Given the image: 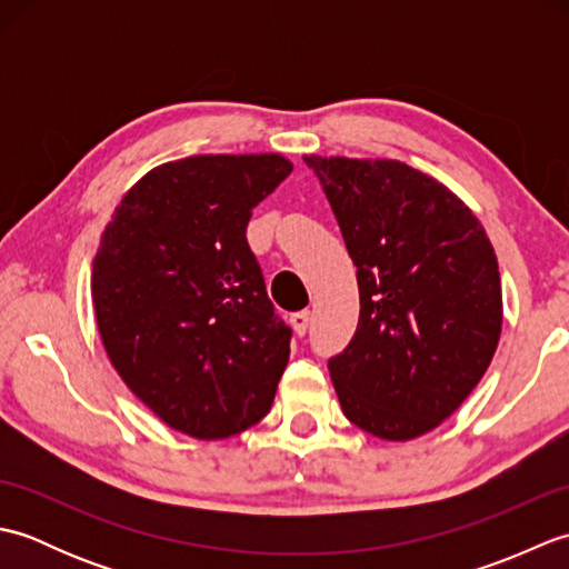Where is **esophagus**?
<instances>
[{"instance_id":"esophagus-1","label":"esophagus","mask_w":569,"mask_h":569,"mask_svg":"<svg viewBox=\"0 0 569 569\" xmlns=\"http://www.w3.org/2000/svg\"><path fill=\"white\" fill-rule=\"evenodd\" d=\"M291 325H293L296 335L303 337V335L308 332V328H310V310H300V312H293V316H291Z\"/></svg>"}]
</instances>
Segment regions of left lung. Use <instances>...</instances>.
I'll use <instances>...</instances> for the list:
<instances>
[{"label": "left lung", "mask_w": 569, "mask_h": 569, "mask_svg": "<svg viewBox=\"0 0 569 569\" xmlns=\"http://www.w3.org/2000/svg\"><path fill=\"white\" fill-rule=\"evenodd\" d=\"M357 266L359 325L330 379L349 422L406 442L465 403L499 347V261L440 180L391 159L303 156Z\"/></svg>", "instance_id": "8db88e82"}]
</instances>
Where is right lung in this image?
Returning a JSON list of instances; mask_svg holds the SVG:
<instances>
[{"mask_svg":"<svg viewBox=\"0 0 569 569\" xmlns=\"http://www.w3.org/2000/svg\"><path fill=\"white\" fill-rule=\"evenodd\" d=\"M293 163L281 153H202L127 190L92 261L104 352L168 428L222 440L269 413L291 355L247 244L251 210Z\"/></svg>","mask_w":569,"mask_h":569,"instance_id":"1","label":"right lung"}]
</instances>
